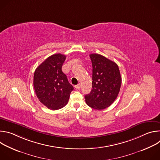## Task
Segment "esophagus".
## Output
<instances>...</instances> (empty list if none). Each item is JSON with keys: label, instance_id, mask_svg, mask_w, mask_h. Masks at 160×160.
Listing matches in <instances>:
<instances>
[{"label": "esophagus", "instance_id": "34e87169", "mask_svg": "<svg viewBox=\"0 0 160 160\" xmlns=\"http://www.w3.org/2000/svg\"><path fill=\"white\" fill-rule=\"evenodd\" d=\"M80 87H81V85H80V83L75 86V87L77 89H80Z\"/></svg>", "mask_w": 160, "mask_h": 160}]
</instances>
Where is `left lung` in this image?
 I'll use <instances>...</instances> for the list:
<instances>
[{
    "label": "left lung",
    "instance_id": "1",
    "mask_svg": "<svg viewBox=\"0 0 160 160\" xmlns=\"http://www.w3.org/2000/svg\"><path fill=\"white\" fill-rule=\"evenodd\" d=\"M92 64V89L85 96L87 104L102 110L109 107L117 99L122 84L117 64L104 56L91 54Z\"/></svg>",
    "mask_w": 160,
    "mask_h": 160
}]
</instances>
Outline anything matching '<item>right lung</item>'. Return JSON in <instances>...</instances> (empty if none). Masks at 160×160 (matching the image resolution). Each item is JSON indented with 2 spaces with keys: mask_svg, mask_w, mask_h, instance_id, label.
I'll list each match as a JSON object with an SVG mask.
<instances>
[{
  "mask_svg": "<svg viewBox=\"0 0 160 160\" xmlns=\"http://www.w3.org/2000/svg\"><path fill=\"white\" fill-rule=\"evenodd\" d=\"M65 59L63 54H53L40 64L34 73L33 86L37 97L52 110L65 106L73 90L61 70Z\"/></svg>",
  "mask_w": 160,
  "mask_h": 160,
  "instance_id": "1",
  "label": "right lung"
}]
</instances>
